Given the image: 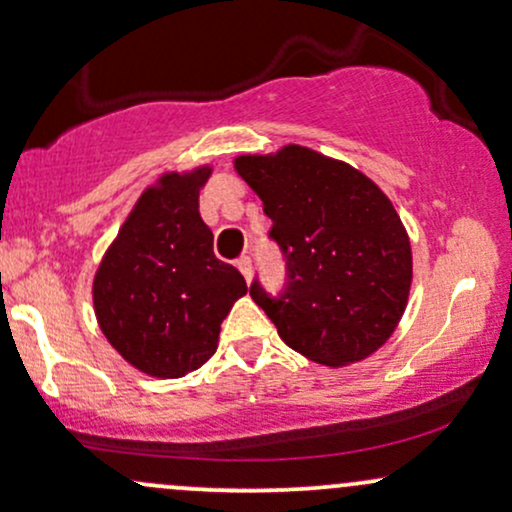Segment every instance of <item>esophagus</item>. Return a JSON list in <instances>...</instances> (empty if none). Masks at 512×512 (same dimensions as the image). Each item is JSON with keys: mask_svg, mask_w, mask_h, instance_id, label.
Instances as JSON below:
<instances>
[{"mask_svg": "<svg viewBox=\"0 0 512 512\" xmlns=\"http://www.w3.org/2000/svg\"><path fill=\"white\" fill-rule=\"evenodd\" d=\"M236 267L240 269V274H243L245 279L250 281V274H252V262H250V257H240V260L236 262Z\"/></svg>", "mask_w": 512, "mask_h": 512, "instance_id": "obj_1", "label": "esophagus"}]
</instances>
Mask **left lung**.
<instances>
[{
	"instance_id": "obj_1",
	"label": "left lung",
	"mask_w": 512,
	"mask_h": 512,
	"mask_svg": "<svg viewBox=\"0 0 512 512\" xmlns=\"http://www.w3.org/2000/svg\"><path fill=\"white\" fill-rule=\"evenodd\" d=\"M236 173L262 199L289 267V289L250 296L293 351L330 368L383 346L409 303L414 264L390 197L349 163L301 144L240 154Z\"/></svg>"
}]
</instances>
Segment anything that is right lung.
<instances>
[{"mask_svg":"<svg viewBox=\"0 0 512 512\" xmlns=\"http://www.w3.org/2000/svg\"><path fill=\"white\" fill-rule=\"evenodd\" d=\"M214 166L166 170L134 202L93 274V313L132 368L182 378L214 356L223 317L248 293L214 257L199 192Z\"/></svg>","mask_w":512,"mask_h":512,"instance_id":"1","label":"right lung"}]
</instances>
